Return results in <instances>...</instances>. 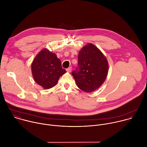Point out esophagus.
Wrapping results in <instances>:
<instances>
[{
	"label": "esophagus",
	"mask_w": 147,
	"mask_h": 147,
	"mask_svg": "<svg viewBox=\"0 0 147 147\" xmlns=\"http://www.w3.org/2000/svg\"><path fill=\"white\" fill-rule=\"evenodd\" d=\"M66 70H67V71H68V72H71V67H69V68H67V69H66Z\"/></svg>",
	"instance_id": "1"
}]
</instances>
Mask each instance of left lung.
<instances>
[{"label": "left lung", "mask_w": 147, "mask_h": 147, "mask_svg": "<svg viewBox=\"0 0 147 147\" xmlns=\"http://www.w3.org/2000/svg\"><path fill=\"white\" fill-rule=\"evenodd\" d=\"M78 61V67L71 73L77 87L87 92L100 87L108 73L107 57L96 47L88 44L79 52Z\"/></svg>", "instance_id": "left-lung-1"}]
</instances>
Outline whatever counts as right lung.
<instances>
[{
  "instance_id": "add662e5",
  "label": "right lung",
  "mask_w": 147,
  "mask_h": 147,
  "mask_svg": "<svg viewBox=\"0 0 147 147\" xmlns=\"http://www.w3.org/2000/svg\"><path fill=\"white\" fill-rule=\"evenodd\" d=\"M31 71L34 81L46 90L56 86L60 77L66 72L56 55L47 49L40 51L36 56Z\"/></svg>"
}]
</instances>
